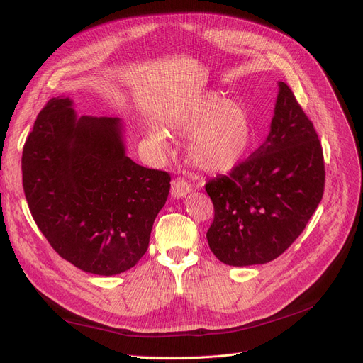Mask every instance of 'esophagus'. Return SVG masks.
<instances>
[{"mask_svg":"<svg viewBox=\"0 0 363 363\" xmlns=\"http://www.w3.org/2000/svg\"><path fill=\"white\" fill-rule=\"evenodd\" d=\"M192 189V184L189 182H186L183 177H177L172 180L171 184V195L175 196V199H182V196H186Z\"/></svg>","mask_w":363,"mask_h":363,"instance_id":"esophagus-1","label":"esophagus"}]
</instances>
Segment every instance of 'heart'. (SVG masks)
Listing matches in <instances>:
<instances>
[{
	"label": "heart",
	"mask_w": 363,
	"mask_h": 363,
	"mask_svg": "<svg viewBox=\"0 0 363 363\" xmlns=\"http://www.w3.org/2000/svg\"><path fill=\"white\" fill-rule=\"evenodd\" d=\"M180 136H191L189 160L207 172H224L244 159L252 140V124L247 108L216 92L194 96L171 123ZM148 138L159 151L169 150L167 135L150 128Z\"/></svg>",
	"instance_id": "heart-1"
}]
</instances>
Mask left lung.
Here are the masks:
<instances>
[{"instance_id":"8db88e82","label":"left lung","mask_w":363,"mask_h":363,"mask_svg":"<svg viewBox=\"0 0 363 363\" xmlns=\"http://www.w3.org/2000/svg\"><path fill=\"white\" fill-rule=\"evenodd\" d=\"M324 182L323 147L312 121L280 82L267 140L227 175L206 183L215 208L208 247L232 267L277 259L315 213Z\"/></svg>"}]
</instances>
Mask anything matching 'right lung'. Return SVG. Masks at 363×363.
<instances>
[{
  "mask_svg": "<svg viewBox=\"0 0 363 363\" xmlns=\"http://www.w3.org/2000/svg\"><path fill=\"white\" fill-rule=\"evenodd\" d=\"M171 175L125 156L118 118H77L51 98L23 151V186L39 230L84 272L115 276L145 255Z\"/></svg>",
  "mask_w": 363,
  "mask_h": 363,
  "instance_id": "1",
  "label": "right lung"
}]
</instances>
